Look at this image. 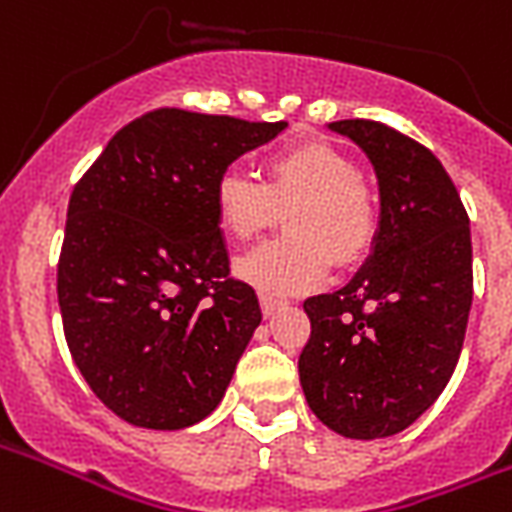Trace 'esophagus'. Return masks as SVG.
Segmentation results:
<instances>
[{"label": "esophagus", "instance_id": "esophagus-1", "mask_svg": "<svg viewBox=\"0 0 512 512\" xmlns=\"http://www.w3.org/2000/svg\"><path fill=\"white\" fill-rule=\"evenodd\" d=\"M260 308H263L265 317H273V314H276L279 308H284V303H282V300L271 298V295H260Z\"/></svg>", "mask_w": 512, "mask_h": 512}]
</instances>
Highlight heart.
I'll return each mask as SVG.
<instances>
[{"instance_id": "obj_1", "label": "heart", "mask_w": 512, "mask_h": 512, "mask_svg": "<svg viewBox=\"0 0 512 512\" xmlns=\"http://www.w3.org/2000/svg\"><path fill=\"white\" fill-rule=\"evenodd\" d=\"M214 214L230 239L247 241L284 212L282 239L236 260V273L257 290L303 295L322 287L333 260L360 263L378 236V206L362 171L327 142H303L265 158L263 182L225 169L214 182Z\"/></svg>"}]
</instances>
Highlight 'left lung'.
I'll list each match as a JSON object with an SVG mask.
<instances>
[{"instance_id":"1","label":"left lung","mask_w":512,"mask_h":512,"mask_svg":"<svg viewBox=\"0 0 512 512\" xmlns=\"http://www.w3.org/2000/svg\"><path fill=\"white\" fill-rule=\"evenodd\" d=\"M330 131L373 163L381 220L354 279L303 303L311 335L300 386L343 438H389L438 400L462 354L473 306L470 217L443 163L411 136L376 120H338Z\"/></svg>"}]
</instances>
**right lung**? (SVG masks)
Instances as JSON below:
<instances>
[{"label":"right lung","mask_w":512,"mask_h":512,"mask_svg":"<svg viewBox=\"0 0 512 512\" xmlns=\"http://www.w3.org/2000/svg\"><path fill=\"white\" fill-rule=\"evenodd\" d=\"M284 128L155 109L74 185L58 257L64 335L93 395L128 424L182 429L220 405L263 314L230 276L214 182Z\"/></svg>","instance_id":"1"}]
</instances>
